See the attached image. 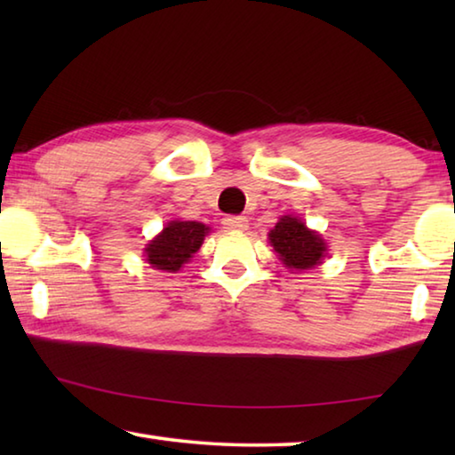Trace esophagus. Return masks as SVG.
Masks as SVG:
<instances>
[{
  "instance_id": "esophagus-1",
  "label": "esophagus",
  "mask_w": 455,
  "mask_h": 455,
  "mask_svg": "<svg viewBox=\"0 0 455 455\" xmlns=\"http://www.w3.org/2000/svg\"><path fill=\"white\" fill-rule=\"evenodd\" d=\"M222 225H225V228H228V230H244L246 227H249V219L233 217V214H230V217L222 219Z\"/></svg>"
}]
</instances>
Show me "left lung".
Returning <instances> with one entry per match:
<instances>
[{
    "mask_svg": "<svg viewBox=\"0 0 455 455\" xmlns=\"http://www.w3.org/2000/svg\"><path fill=\"white\" fill-rule=\"evenodd\" d=\"M268 243L281 263L295 271H307L319 265L327 252V243L315 230L307 228L297 217H283L268 233Z\"/></svg>",
    "mask_w": 455,
    "mask_h": 455,
    "instance_id": "obj_1",
    "label": "left lung"
}]
</instances>
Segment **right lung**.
<instances>
[{
	"label": "right lung",
	"mask_w": 455,
	"mask_h": 455,
	"mask_svg": "<svg viewBox=\"0 0 455 455\" xmlns=\"http://www.w3.org/2000/svg\"><path fill=\"white\" fill-rule=\"evenodd\" d=\"M209 227L196 220H171L146 244V260L158 271L176 273L203 246Z\"/></svg>",
	"instance_id": "1"
}]
</instances>
